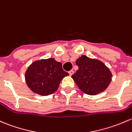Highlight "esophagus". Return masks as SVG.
Listing matches in <instances>:
<instances>
[{"mask_svg": "<svg viewBox=\"0 0 132 132\" xmlns=\"http://www.w3.org/2000/svg\"><path fill=\"white\" fill-rule=\"evenodd\" d=\"M68 73H69V74H70V76H71L72 75H73V73H74V71L71 70V71H70L68 72Z\"/></svg>", "mask_w": 132, "mask_h": 132, "instance_id": "obj_1", "label": "esophagus"}]
</instances>
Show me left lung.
<instances>
[{
  "instance_id": "obj_1",
  "label": "left lung",
  "mask_w": 132,
  "mask_h": 132,
  "mask_svg": "<svg viewBox=\"0 0 132 132\" xmlns=\"http://www.w3.org/2000/svg\"><path fill=\"white\" fill-rule=\"evenodd\" d=\"M78 70L71 76L85 94L95 95L104 91L111 81L112 74L101 61L81 55L76 61Z\"/></svg>"
}]
</instances>
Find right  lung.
I'll use <instances>...</instances> for the list:
<instances>
[{
  "instance_id": "add662e5",
  "label": "right lung",
  "mask_w": 132,
  "mask_h": 132,
  "mask_svg": "<svg viewBox=\"0 0 132 132\" xmlns=\"http://www.w3.org/2000/svg\"><path fill=\"white\" fill-rule=\"evenodd\" d=\"M69 75L62 69V64L54 58L33 62L25 73L28 87L40 95H48L57 90L64 77Z\"/></svg>"
}]
</instances>
